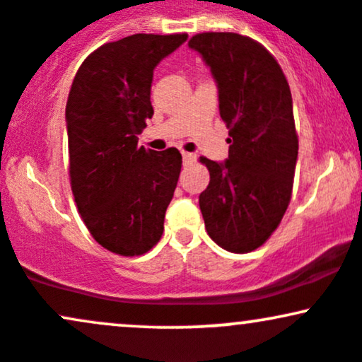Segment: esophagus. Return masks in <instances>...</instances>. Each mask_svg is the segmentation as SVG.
I'll return each mask as SVG.
<instances>
[{
  "label": "esophagus",
  "mask_w": 362,
  "mask_h": 362,
  "mask_svg": "<svg viewBox=\"0 0 362 362\" xmlns=\"http://www.w3.org/2000/svg\"><path fill=\"white\" fill-rule=\"evenodd\" d=\"M182 158H184V163H194V161H195V155H194V153L182 151Z\"/></svg>",
  "instance_id": "34e87169"
}]
</instances>
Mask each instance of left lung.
<instances>
[{
    "mask_svg": "<svg viewBox=\"0 0 362 362\" xmlns=\"http://www.w3.org/2000/svg\"><path fill=\"white\" fill-rule=\"evenodd\" d=\"M218 83L219 115L230 129L224 163L207 160L199 195L207 235L233 253L259 248L279 226L298 160L293 98L279 62L257 40L204 32L189 40Z\"/></svg>",
    "mask_w": 362,
    "mask_h": 362,
    "instance_id": "1",
    "label": "left lung"
}]
</instances>
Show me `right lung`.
I'll use <instances>...</instances> for the list:
<instances>
[{
	"mask_svg": "<svg viewBox=\"0 0 362 362\" xmlns=\"http://www.w3.org/2000/svg\"><path fill=\"white\" fill-rule=\"evenodd\" d=\"M187 34H134L83 61L66 103L69 178L88 231L112 253L143 255L160 242L182 168L177 148L138 146L153 117V69Z\"/></svg>",
	"mask_w": 362,
	"mask_h": 362,
	"instance_id": "1",
	"label": "right lung"
}]
</instances>
